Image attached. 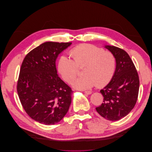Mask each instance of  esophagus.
<instances>
[{"mask_svg":"<svg viewBox=\"0 0 152 152\" xmlns=\"http://www.w3.org/2000/svg\"><path fill=\"white\" fill-rule=\"evenodd\" d=\"M84 93H86L87 94H91L92 93V91H84Z\"/></svg>","mask_w":152,"mask_h":152,"instance_id":"esophagus-1","label":"esophagus"}]
</instances>
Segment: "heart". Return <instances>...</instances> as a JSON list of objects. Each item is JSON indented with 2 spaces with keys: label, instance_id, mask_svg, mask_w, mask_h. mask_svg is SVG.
<instances>
[{
  "label": "heart",
  "instance_id": "heart-1",
  "mask_svg": "<svg viewBox=\"0 0 152 152\" xmlns=\"http://www.w3.org/2000/svg\"><path fill=\"white\" fill-rule=\"evenodd\" d=\"M73 59L62 56L58 61V71L68 83L79 74V68L84 67V76L73 82L78 89H88L94 85L102 87L112 80L116 68V59L110 51L94 45L80 44L70 50Z\"/></svg>",
  "mask_w": 152,
  "mask_h": 152
}]
</instances>
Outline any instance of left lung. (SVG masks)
<instances>
[{
  "instance_id": "8db88e82",
  "label": "left lung",
  "mask_w": 152,
  "mask_h": 152,
  "mask_svg": "<svg viewBox=\"0 0 152 152\" xmlns=\"http://www.w3.org/2000/svg\"><path fill=\"white\" fill-rule=\"evenodd\" d=\"M116 59V68L109 84L100 93L103 103L96 110L107 120L116 121L126 117L134 107L139 93L140 80L136 67L125 50L105 45Z\"/></svg>"
}]
</instances>
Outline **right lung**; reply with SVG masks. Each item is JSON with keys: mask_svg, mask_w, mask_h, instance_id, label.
<instances>
[{"mask_svg": "<svg viewBox=\"0 0 152 152\" xmlns=\"http://www.w3.org/2000/svg\"><path fill=\"white\" fill-rule=\"evenodd\" d=\"M72 42H46L31 50L21 64L17 84L26 113L45 125L60 121L68 111L72 90L57 74L56 60Z\"/></svg>", "mask_w": 152, "mask_h": 152, "instance_id": "add662e5", "label": "right lung"}]
</instances>
